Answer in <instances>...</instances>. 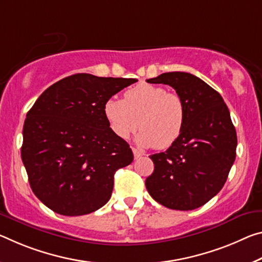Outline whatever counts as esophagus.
I'll list each match as a JSON object with an SVG mask.
<instances>
[{"instance_id":"1","label":"esophagus","mask_w":262,"mask_h":262,"mask_svg":"<svg viewBox=\"0 0 262 262\" xmlns=\"http://www.w3.org/2000/svg\"><path fill=\"white\" fill-rule=\"evenodd\" d=\"M132 150H133V154H134V157H135V160L140 159V157L143 155L142 151L139 150V149H138V148H135V147H133V148H132Z\"/></svg>"}]
</instances>
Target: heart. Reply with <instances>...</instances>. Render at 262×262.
Instances as JSON below:
<instances>
[{
	"label": "heart",
	"instance_id": "b5f03b06",
	"mask_svg": "<svg viewBox=\"0 0 262 262\" xmlns=\"http://www.w3.org/2000/svg\"><path fill=\"white\" fill-rule=\"evenodd\" d=\"M103 115L116 138L126 140L140 127L136 142L142 147L167 149L180 139L185 124V105L180 95L159 85H136L124 99L110 98Z\"/></svg>",
	"mask_w": 262,
	"mask_h": 262
}]
</instances>
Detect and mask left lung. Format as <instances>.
<instances>
[{"mask_svg": "<svg viewBox=\"0 0 262 262\" xmlns=\"http://www.w3.org/2000/svg\"><path fill=\"white\" fill-rule=\"evenodd\" d=\"M147 82L171 86L183 99L186 116L180 139L150 156L154 172L146 188L168 209L194 210L222 190L235 160L230 111L217 91L191 73H162Z\"/></svg>", "mask_w": 262, "mask_h": 262, "instance_id": "1", "label": "left lung"}]
</instances>
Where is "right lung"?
<instances>
[{"label":"right lung","instance_id":"right-lung-1","mask_svg":"<svg viewBox=\"0 0 262 262\" xmlns=\"http://www.w3.org/2000/svg\"><path fill=\"white\" fill-rule=\"evenodd\" d=\"M133 78L77 73L44 91L28 112L20 156L36 197L56 213L82 215L110 201L118 169L134 160L103 105Z\"/></svg>","mask_w":262,"mask_h":262}]
</instances>
